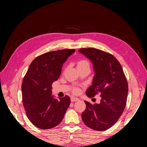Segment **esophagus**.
Masks as SVG:
<instances>
[{
	"label": "esophagus",
	"instance_id": "1",
	"mask_svg": "<svg viewBox=\"0 0 147 147\" xmlns=\"http://www.w3.org/2000/svg\"><path fill=\"white\" fill-rule=\"evenodd\" d=\"M79 99L76 97H74V96H72L71 98V102H75V101H78Z\"/></svg>",
	"mask_w": 147,
	"mask_h": 147
}]
</instances>
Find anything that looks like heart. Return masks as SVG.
I'll return each instance as SVG.
<instances>
[{
    "label": "heart",
    "instance_id": "heart-1",
    "mask_svg": "<svg viewBox=\"0 0 147 147\" xmlns=\"http://www.w3.org/2000/svg\"><path fill=\"white\" fill-rule=\"evenodd\" d=\"M77 65H78V67H80V66L85 65H89V62L87 60H86V59H80V60H79L78 61ZM73 91L74 93H78V92L79 91V89L74 88Z\"/></svg>",
    "mask_w": 147,
    "mask_h": 147
}]
</instances>
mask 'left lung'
<instances>
[{
    "label": "left lung",
    "mask_w": 147,
    "mask_h": 147,
    "mask_svg": "<svg viewBox=\"0 0 147 147\" xmlns=\"http://www.w3.org/2000/svg\"><path fill=\"white\" fill-rule=\"evenodd\" d=\"M79 53L93 64V84L87 89L89 98L99 94L100 104L84 101L86 108L82 113L84 123L89 128L104 131L115 124L126 104L128 86L121 65L112 54L94 48H82Z\"/></svg>",
    "instance_id": "obj_1"
}]
</instances>
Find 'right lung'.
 Segmentation results:
<instances>
[{"mask_svg":"<svg viewBox=\"0 0 147 147\" xmlns=\"http://www.w3.org/2000/svg\"><path fill=\"white\" fill-rule=\"evenodd\" d=\"M75 49H63L39 55L30 65L22 83L23 104L30 121L49 129L61 123L71 103L69 96L56 99L52 84L59 78L63 63Z\"/></svg>","mask_w":147,"mask_h":147,"instance_id":"right-lung-1","label":"right lung"}]
</instances>
